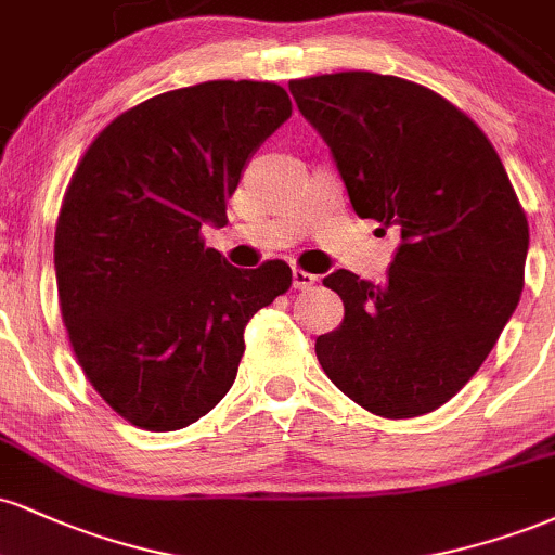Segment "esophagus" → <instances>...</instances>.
<instances>
[{"label":"esophagus","mask_w":555,"mask_h":555,"mask_svg":"<svg viewBox=\"0 0 555 555\" xmlns=\"http://www.w3.org/2000/svg\"><path fill=\"white\" fill-rule=\"evenodd\" d=\"M315 282H318L315 273H308L302 269L292 271V286H295V289H308V286H313Z\"/></svg>","instance_id":"1"}]
</instances>
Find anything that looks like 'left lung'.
I'll use <instances>...</instances> for the list:
<instances>
[{
	"label": "left lung",
	"mask_w": 555,
	"mask_h": 555,
	"mask_svg": "<svg viewBox=\"0 0 555 555\" xmlns=\"http://www.w3.org/2000/svg\"><path fill=\"white\" fill-rule=\"evenodd\" d=\"M349 203L399 237L384 284L323 279L344 302L315 339L339 391L380 417L438 410L486 362L525 286L530 227L499 154L467 114L375 73L292 80Z\"/></svg>",
	"instance_id": "8db88e82"
}]
</instances>
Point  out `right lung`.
Wrapping results in <instances>:
<instances>
[{
  "mask_svg": "<svg viewBox=\"0 0 555 555\" xmlns=\"http://www.w3.org/2000/svg\"><path fill=\"white\" fill-rule=\"evenodd\" d=\"M292 117L276 82L208 80L119 114L75 169L54 237L82 373L127 423L180 430L237 378L245 326L284 295V260L234 269L201 240L253 154Z\"/></svg>",
  "mask_w": 555,
  "mask_h": 555,
  "instance_id": "obj_1",
  "label": "right lung"
}]
</instances>
